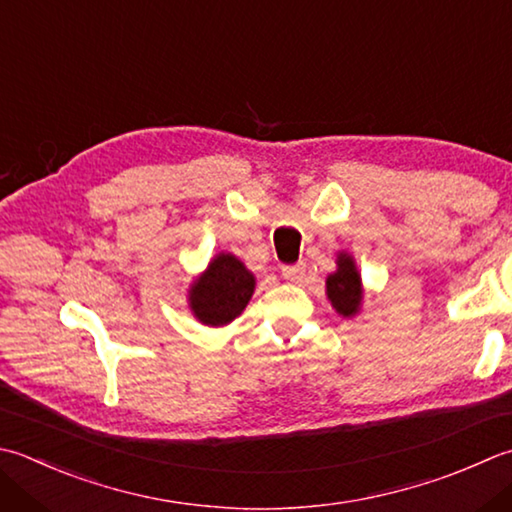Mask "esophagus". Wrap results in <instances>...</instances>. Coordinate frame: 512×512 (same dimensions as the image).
Listing matches in <instances>:
<instances>
[{
  "label": "esophagus",
  "mask_w": 512,
  "mask_h": 512,
  "mask_svg": "<svg viewBox=\"0 0 512 512\" xmlns=\"http://www.w3.org/2000/svg\"><path fill=\"white\" fill-rule=\"evenodd\" d=\"M304 273H306V264H304V262L293 264V266H284V268H282V277L286 279V282H290V284L299 282V279L304 277Z\"/></svg>",
  "instance_id": "34e87169"
}]
</instances>
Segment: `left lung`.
<instances>
[{
  "label": "left lung",
  "mask_w": 512,
  "mask_h": 512,
  "mask_svg": "<svg viewBox=\"0 0 512 512\" xmlns=\"http://www.w3.org/2000/svg\"><path fill=\"white\" fill-rule=\"evenodd\" d=\"M326 295L339 315L355 317L359 313L364 297L362 275L348 253L337 255V270L326 279Z\"/></svg>",
  "instance_id": "1"
}]
</instances>
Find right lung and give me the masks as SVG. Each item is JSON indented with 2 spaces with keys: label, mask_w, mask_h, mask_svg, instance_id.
<instances>
[{
  "label": "right lung",
  "mask_w": 512,
  "mask_h": 512,
  "mask_svg": "<svg viewBox=\"0 0 512 512\" xmlns=\"http://www.w3.org/2000/svg\"><path fill=\"white\" fill-rule=\"evenodd\" d=\"M255 275L235 255L219 253L188 290V306L206 326H226L250 302Z\"/></svg>",
  "instance_id": "obj_1"
}]
</instances>
